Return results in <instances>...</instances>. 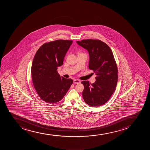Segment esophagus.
<instances>
[{
  "label": "esophagus",
  "instance_id": "34e87169",
  "mask_svg": "<svg viewBox=\"0 0 150 150\" xmlns=\"http://www.w3.org/2000/svg\"><path fill=\"white\" fill-rule=\"evenodd\" d=\"M74 83L75 84H79V83H81V81H79V79H74Z\"/></svg>",
  "mask_w": 150,
  "mask_h": 150
}]
</instances>
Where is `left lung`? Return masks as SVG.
Here are the masks:
<instances>
[{"instance_id":"8db88e82","label":"left lung","mask_w":150,"mask_h":150,"mask_svg":"<svg viewBox=\"0 0 150 150\" xmlns=\"http://www.w3.org/2000/svg\"><path fill=\"white\" fill-rule=\"evenodd\" d=\"M76 42L89 52L88 67L96 75L95 83L81 81L84 86L83 98L91 107L103 105L110 100L117 84L118 70L113 53L110 47L100 40L88 39Z\"/></svg>"}]
</instances>
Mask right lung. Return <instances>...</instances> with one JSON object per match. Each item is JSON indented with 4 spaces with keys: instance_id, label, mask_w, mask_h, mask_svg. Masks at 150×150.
Masks as SVG:
<instances>
[{
    "instance_id": "add662e5",
    "label": "right lung",
    "mask_w": 150,
    "mask_h": 150,
    "mask_svg": "<svg viewBox=\"0 0 150 150\" xmlns=\"http://www.w3.org/2000/svg\"><path fill=\"white\" fill-rule=\"evenodd\" d=\"M72 43L59 40L45 43L35 54L31 66L33 84L41 100L54 103L62 100L73 80L60 77L57 67L63 64L64 57Z\"/></svg>"
}]
</instances>
